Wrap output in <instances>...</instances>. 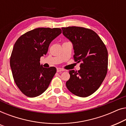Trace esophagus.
<instances>
[{"label": "esophagus", "instance_id": "1", "mask_svg": "<svg viewBox=\"0 0 126 126\" xmlns=\"http://www.w3.org/2000/svg\"><path fill=\"white\" fill-rule=\"evenodd\" d=\"M64 69L63 68H57V72H63L64 71Z\"/></svg>", "mask_w": 126, "mask_h": 126}]
</instances>
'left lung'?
I'll use <instances>...</instances> for the list:
<instances>
[{
  "instance_id": "obj_1",
  "label": "left lung",
  "mask_w": 126,
  "mask_h": 126,
  "mask_svg": "<svg viewBox=\"0 0 126 126\" xmlns=\"http://www.w3.org/2000/svg\"><path fill=\"white\" fill-rule=\"evenodd\" d=\"M63 33L73 44L74 60L81 63L78 71L69 70L66 82L68 90L79 97H85L97 90L108 70V51L94 31L82 27H62Z\"/></svg>"
}]
</instances>
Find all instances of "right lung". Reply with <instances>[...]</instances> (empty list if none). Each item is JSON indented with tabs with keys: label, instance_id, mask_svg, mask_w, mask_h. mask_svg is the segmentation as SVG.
Masks as SVG:
<instances>
[{
	"label": "right lung",
	"instance_id": "1",
	"mask_svg": "<svg viewBox=\"0 0 126 126\" xmlns=\"http://www.w3.org/2000/svg\"><path fill=\"white\" fill-rule=\"evenodd\" d=\"M62 32L60 28L35 29L20 36L15 42L10 57L14 81L29 97L43 94L56 73L55 67L44 68L40 58L47 52L49 45Z\"/></svg>",
	"mask_w": 126,
	"mask_h": 126
}]
</instances>
